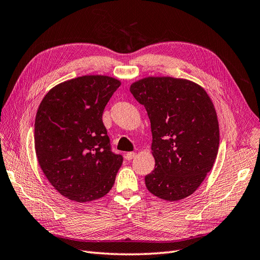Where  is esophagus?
<instances>
[{
	"instance_id": "obj_1",
	"label": "esophagus",
	"mask_w": 260,
	"mask_h": 260,
	"mask_svg": "<svg viewBox=\"0 0 260 260\" xmlns=\"http://www.w3.org/2000/svg\"><path fill=\"white\" fill-rule=\"evenodd\" d=\"M136 153L135 152H129V153H127L125 154V158H127L128 160H131V159H133L136 157Z\"/></svg>"
}]
</instances>
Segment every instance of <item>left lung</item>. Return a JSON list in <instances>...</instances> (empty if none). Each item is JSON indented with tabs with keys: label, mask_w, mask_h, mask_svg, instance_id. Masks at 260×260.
<instances>
[{
	"label": "left lung",
	"mask_w": 260,
	"mask_h": 260,
	"mask_svg": "<svg viewBox=\"0 0 260 260\" xmlns=\"http://www.w3.org/2000/svg\"><path fill=\"white\" fill-rule=\"evenodd\" d=\"M144 105L153 136L154 170L147 190L176 202L193 194L211 170L219 147L214 104L201 85L172 77H147L130 86Z\"/></svg>",
	"instance_id": "obj_1"
}]
</instances>
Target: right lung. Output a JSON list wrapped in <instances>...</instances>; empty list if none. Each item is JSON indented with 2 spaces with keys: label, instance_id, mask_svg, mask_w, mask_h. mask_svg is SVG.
Instances as JSON below:
<instances>
[{
  "label": "right lung",
  "instance_id": "right-lung-1",
  "mask_svg": "<svg viewBox=\"0 0 260 260\" xmlns=\"http://www.w3.org/2000/svg\"><path fill=\"white\" fill-rule=\"evenodd\" d=\"M120 84L108 76L78 77L55 85L38 108L39 165L55 190L69 200H99L114 185L123 158L112 152L102 116Z\"/></svg>",
  "mask_w": 260,
  "mask_h": 260
}]
</instances>
